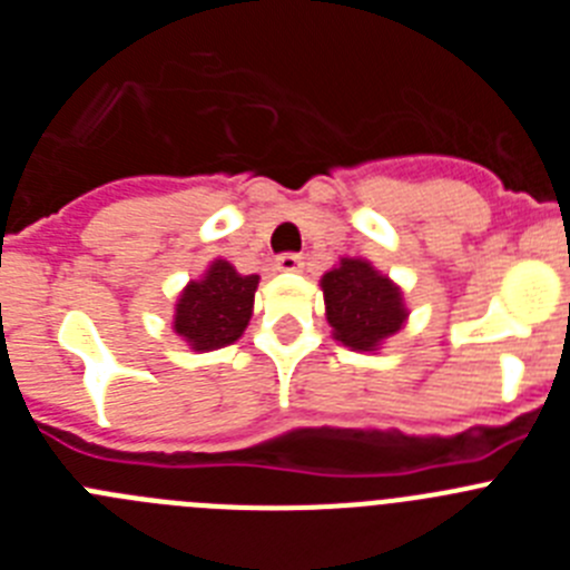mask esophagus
Listing matches in <instances>:
<instances>
[{
  "label": "esophagus",
  "instance_id": "34e87169",
  "mask_svg": "<svg viewBox=\"0 0 570 570\" xmlns=\"http://www.w3.org/2000/svg\"><path fill=\"white\" fill-rule=\"evenodd\" d=\"M299 268H302V256L299 254L276 256V271H282V274H296Z\"/></svg>",
  "mask_w": 570,
  "mask_h": 570
}]
</instances>
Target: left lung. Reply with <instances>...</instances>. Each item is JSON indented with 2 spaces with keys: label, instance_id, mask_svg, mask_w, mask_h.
<instances>
[{
  "label": "left lung",
  "instance_id": "8db88e82",
  "mask_svg": "<svg viewBox=\"0 0 570 570\" xmlns=\"http://www.w3.org/2000/svg\"><path fill=\"white\" fill-rule=\"evenodd\" d=\"M325 296V316L340 345L356 354L380 351L407 322L402 288L374 262L362 256H342L320 279Z\"/></svg>",
  "mask_w": 570,
  "mask_h": 570
}]
</instances>
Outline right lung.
I'll list each match as a JSON object with an SVG mask.
<instances>
[{
  "label": "right lung",
  "instance_id": "obj_1",
  "mask_svg": "<svg viewBox=\"0 0 570 570\" xmlns=\"http://www.w3.org/2000/svg\"><path fill=\"white\" fill-rule=\"evenodd\" d=\"M256 288L259 276H245L228 259H214L199 279L179 291L170 328L196 354L234 345L254 316Z\"/></svg>",
  "mask_w": 570,
  "mask_h": 570
}]
</instances>
